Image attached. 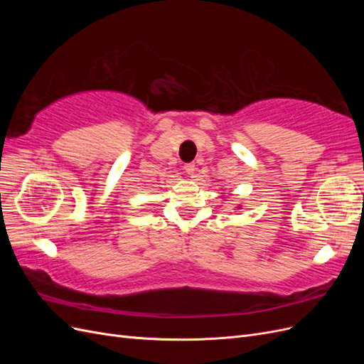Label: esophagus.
<instances>
[{"mask_svg":"<svg viewBox=\"0 0 364 364\" xmlns=\"http://www.w3.org/2000/svg\"><path fill=\"white\" fill-rule=\"evenodd\" d=\"M183 170H185V173H186V174L194 176V173H196V165H194L193 162H191V164H185Z\"/></svg>","mask_w":364,"mask_h":364,"instance_id":"obj_1","label":"esophagus"}]
</instances>
